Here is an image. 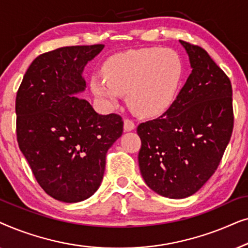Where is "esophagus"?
Wrapping results in <instances>:
<instances>
[{"label": "esophagus", "instance_id": "esophagus-1", "mask_svg": "<svg viewBox=\"0 0 248 248\" xmlns=\"http://www.w3.org/2000/svg\"><path fill=\"white\" fill-rule=\"evenodd\" d=\"M134 128H135L134 122L130 120V118H125V120H124V130L128 132V131L134 130Z\"/></svg>", "mask_w": 248, "mask_h": 248}]
</instances>
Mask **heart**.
Wrapping results in <instances>:
<instances>
[{"label": "heart", "instance_id": "obj_1", "mask_svg": "<svg viewBox=\"0 0 248 248\" xmlns=\"http://www.w3.org/2000/svg\"><path fill=\"white\" fill-rule=\"evenodd\" d=\"M182 66L178 56L167 48L127 50L109 59L104 76H93L91 90L108 106H116L121 94L142 116L161 114L174 100Z\"/></svg>", "mask_w": 248, "mask_h": 248}]
</instances>
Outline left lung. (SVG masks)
<instances>
[{
    "mask_svg": "<svg viewBox=\"0 0 248 248\" xmlns=\"http://www.w3.org/2000/svg\"><path fill=\"white\" fill-rule=\"evenodd\" d=\"M179 42L192 73L168 110L137 130L142 177L152 191L169 199L191 196L209 181L233 128L229 78L205 49Z\"/></svg>",
    "mask_w": 248,
    "mask_h": 248,
    "instance_id": "left-lung-1",
    "label": "left lung"
}]
</instances>
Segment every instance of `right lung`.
Returning a JSON list of instances; mask_svg holds the SVG:
<instances>
[{
	"mask_svg": "<svg viewBox=\"0 0 248 248\" xmlns=\"http://www.w3.org/2000/svg\"><path fill=\"white\" fill-rule=\"evenodd\" d=\"M104 45L61 47L30 64L16 98V140L36 181L59 201L90 198L103 181L106 154L123 133L120 115H99L77 93L82 72Z\"/></svg>",
	"mask_w": 248,
	"mask_h": 248,
	"instance_id": "obj_1",
	"label": "right lung"
}]
</instances>
